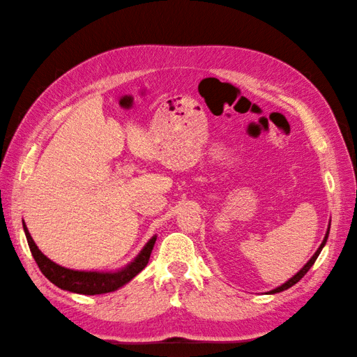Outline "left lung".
<instances>
[{
  "instance_id": "1",
  "label": "left lung",
  "mask_w": 357,
  "mask_h": 357,
  "mask_svg": "<svg viewBox=\"0 0 357 357\" xmlns=\"http://www.w3.org/2000/svg\"><path fill=\"white\" fill-rule=\"evenodd\" d=\"M328 233H330V225H328V230H327V233H325V238H324V241H322V244L319 245V248L316 250V253L312 256V259H310L304 267H302L298 273H296V275L291 278V279H288L285 284H282L280 287H278V288H275V290H271L270 291V294H275V293H280V291H284V290H287V288H290V287H293L294 284H298L299 280L304 278L305 275H307V271L313 267V264L316 262V259H317V256H319V253L322 252V248H324V245H325V242H327V239H328Z\"/></svg>"
}]
</instances>
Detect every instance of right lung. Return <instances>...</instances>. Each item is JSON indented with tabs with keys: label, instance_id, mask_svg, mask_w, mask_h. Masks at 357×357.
Returning a JSON list of instances; mask_svg holds the SVG:
<instances>
[{
	"label": "right lung",
	"instance_id": "1",
	"mask_svg": "<svg viewBox=\"0 0 357 357\" xmlns=\"http://www.w3.org/2000/svg\"><path fill=\"white\" fill-rule=\"evenodd\" d=\"M22 229H24L27 244L35 262L38 264L43 275L47 278L52 284L61 288V290H67L72 293L79 294H102L115 291L118 288L126 285L127 282L138 275L139 271L144 270V267L149 264L151 250L156 242V236L151 238L141 253L135 257V261L130 262L123 270L118 271H79V270H70L61 267V265L50 261L47 256L41 253V250L36 247L32 236L27 230L26 224L22 222Z\"/></svg>",
	"mask_w": 357,
	"mask_h": 357
}]
</instances>
